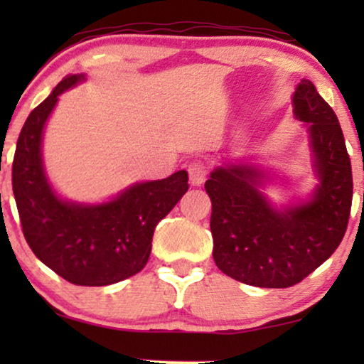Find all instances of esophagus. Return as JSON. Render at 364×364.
I'll return each instance as SVG.
<instances>
[{
  "instance_id": "34e87169",
  "label": "esophagus",
  "mask_w": 364,
  "mask_h": 364,
  "mask_svg": "<svg viewBox=\"0 0 364 364\" xmlns=\"http://www.w3.org/2000/svg\"><path fill=\"white\" fill-rule=\"evenodd\" d=\"M205 177H207L205 164L200 161H196L188 166V178H191L192 186H202V183L205 182Z\"/></svg>"
}]
</instances>
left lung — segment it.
Returning <instances> with one entry per match:
<instances>
[{
  "label": "left lung",
  "mask_w": 364,
  "mask_h": 364,
  "mask_svg": "<svg viewBox=\"0 0 364 364\" xmlns=\"http://www.w3.org/2000/svg\"><path fill=\"white\" fill-rule=\"evenodd\" d=\"M291 101L295 119L306 127L318 178L310 198L277 207L263 192L273 182L270 173L243 161L213 168L205 182L215 265L252 287L300 283L333 255L350 218L351 162L336 114L308 79Z\"/></svg>",
  "instance_id": "8db88e82"
}]
</instances>
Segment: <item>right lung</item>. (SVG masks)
<instances>
[{"label": "right lung", "instance_id": "add662e5", "mask_svg": "<svg viewBox=\"0 0 364 364\" xmlns=\"http://www.w3.org/2000/svg\"><path fill=\"white\" fill-rule=\"evenodd\" d=\"M82 81L84 74L64 77L28 116L14 152L13 193L34 255L74 285L104 287L146 267L154 230L188 191V176L136 182L101 203L59 196L44 171L43 134L59 96Z\"/></svg>", "mask_w": 364, "mask_h": 364}]
</instances>
